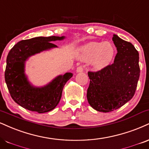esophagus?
<instances>
[{
    "label": "esophagus",
    "instance_id": "1",
    "mask_svg": "<svg viewBox=\"0 0 149 149\" xmlns=\"http://www.w3.org/2000/svg\"><path fill=\"white\" fill-rule=\"evenodd\" d=\"M82 71H83V68H82V66H80V67H77V69H76V72L77 73L82 72Z\"/></svg>",
    "mask_w": 149,
    "mask_h": 149
}]
</instances>
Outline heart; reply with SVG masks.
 Wrapping results in <instances>:
<instances>
[{"mask_svg":"<svg viewBox=\"0 0 149 149\" xmlns=\"http://www.w3.org/2000/svg\"><path fill=\"white\" fill-rule=\"evenodd\" d=\"M115 55V48L112 43L89 42L78 49V57L83 62H90L96 71L110 65Z\"/></svg>","mask_w":149,"mask_h":149,"instance_id":"b5f03b06","label":"heart"}]
</instances>
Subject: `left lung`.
I'll return each instance as SVG.
<instances>
[{
  "mask_svg": "<svg viewBox=\"0 0 149 149\" xmlns=\"http://www.w3.org/2000/svg\"><path fill=\"white\" fill-rule=\"evenodd\" d=\"M117 53L114 63L97 72H88L87 98L98 112L119 108L133 97L139 78V53L131 43L113 35Z\"/></svg>",
  "mask_w": 149,
  "mask_h": 149,
  "instance_id": "obj_1",
  "label": "left lung"
}]
</instances>
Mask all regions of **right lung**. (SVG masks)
Instances as JSON below:
<instances>
[{
  "mask_svg": "<svg viewBox=\"0 0 149 149\" xmlns=\"http://www.w3.org/2000/svg\"><path fill=\"white\" fill-rule=\"evenodd\" d=\"M65 36L37 37L18 42L9 52L5 79L12 99L27 110L44 113L55 108L60 102L64 86L72 73L59 75L42 87H36L25 73L26 61L30 57L57 46L53 42L62 41Z\"/></svg>",
  "mask_w": 149,
  "mask_h": 149,
  "instance_id": "add662e5",
  "label": "right lung"
}]
</instances>
